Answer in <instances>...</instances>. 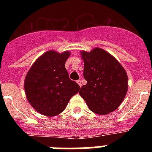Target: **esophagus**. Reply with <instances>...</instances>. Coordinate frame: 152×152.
Wrapping results in <instances>:
<instances>
[{
    "label": "esophagus",
    "mask_w": 152,
    "mask_h": 152,
    "mask_svg": "<svg viewBox=\"0 0 152 152\" xmlns=\"http://www.w3.org/2000/svg\"><path fill=\"white\" fill-rule=\"evenodd\" d=\"M77 83L78 84V85L80 86V87H81V86H82V82H81V80H77Z\"/></svg>",
    "instance_id": "obj_1"
}]
</instances>
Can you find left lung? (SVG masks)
Here are the masks:
<instances>
[{
  "instance_id": "left-lung-1",
  "label": "left lung",
  "mask_w": 152,
  "mask_h": 152,
  "mask_svg": "<svg viewBox=\"0 0 152 152\" xmlns=\"http://www.w3.org/2000/svg\"><path fill=\"white\" fill-rule=\"evenodd\" d=\"M80 54L87 84L80 88L79 94L93 113L107 115L113 112L128 91L126 70L114 56L98 47L91 52L81 51Z\"/></svg>"
}]
</instances>
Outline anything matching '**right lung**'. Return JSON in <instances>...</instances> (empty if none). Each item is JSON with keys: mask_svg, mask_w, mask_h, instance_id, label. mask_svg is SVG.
Masks as SVG:
<instances>
[{"mask_svg": "<svg viewBox=\"0 0 152 152\" xmlns=\"http://www.w3.org/2000/svg\"><path fill=\"white\" fill-rule=\"evenodd\" d=\"M69 51L49 50L37 58L24 80L26 99L32 107L44 116H56L64 110L80 86L69 78L65 62Z\"/></svg>", "mask_w": 152, "mask_h": 152, "instance_id": "add662e5", "label": "right lung"}]
</instances>
